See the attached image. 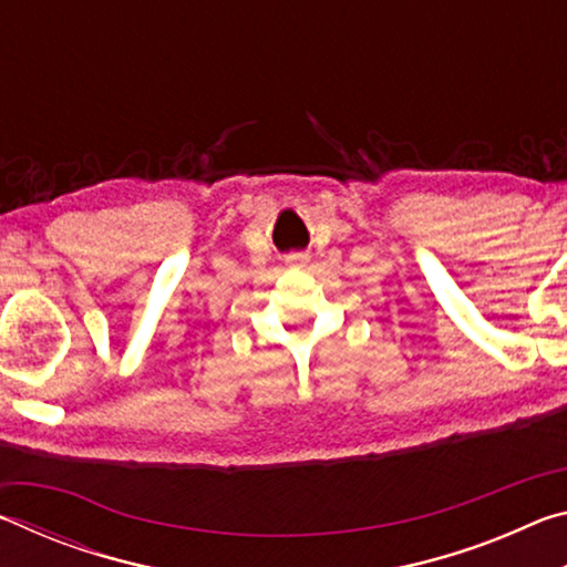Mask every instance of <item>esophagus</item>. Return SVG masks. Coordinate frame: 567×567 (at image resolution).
<instances>
[{"label": "esophagus", "mask_w": 567, "mask_h": 567, "mask_svg": "<svg viewBox=\"0 0 567 567\" xmlns=\"http://www.w3.org/2000/svg\"><path fill=\"white\" fill-rule=\"evenodd\" d=\"M307 262H310V257H307L305 252H292V255H287V265H292V267H305Z\"/></svg>", "instance_id": "obj_1"}]
</instances>
